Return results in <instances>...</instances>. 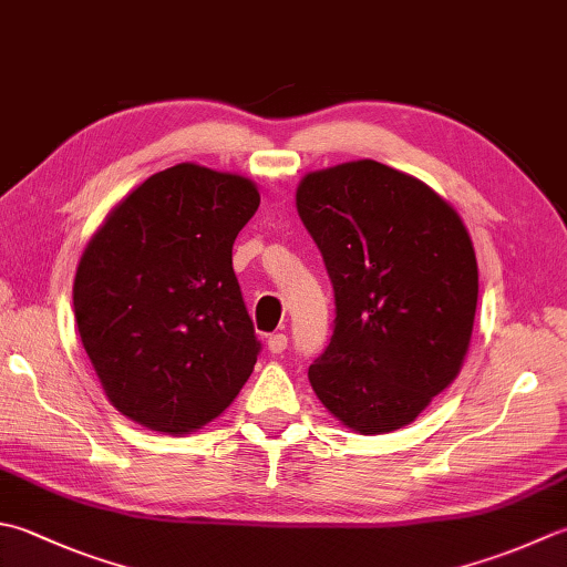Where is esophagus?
<instances>
[{"instance_id": "1", "label": "esophagus", "mask_w": 567, "mask_h": 567, "mask_svg": "<svg viewBox=\"0 0 567 567\" xmlns=\"http://www.w3.org/2000/svg\"><path fill=\"white\" fill-rule=\"evenodd\" d=\"M268 349H270V353H282L287 349V337L285 334H272L268 339Z\"/></svg>"}]
</instances>
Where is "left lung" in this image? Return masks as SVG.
<instances>
[{
  "label": "left lung",
  "mask_w": 567,
  "mask_h": 567,
  "mask_svg": "<svg viewBox=\"0 0 567 567\" xmlns=\"http://www.w3.org/2000/svg\"><path fill=\"white\" fill-rule=\"evenodd\" d=\"M297 210L337 305L309 383L361 435L410 425L467 357L480 297L467 228L427 184L373 159L307 174Z\"/></svg>",
  "instance_id": "8db88e82"
}]
</instances>
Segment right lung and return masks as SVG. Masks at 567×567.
Wrapping results in <instances>:
<instances>
[{
    "instance_id": "add662e5",
    "label": "right lung",
    "mask_w": 567,
    "mask_h": 567,
    "mask_svg": "<svg viewBox=\"0 0 567 567\" xmlns=\"http://www.w3.org/2000/svg\"><path fill=\"white\" fill-rule=\"evenodd\" d=\"M258 206L246 176L184 162L122 198L85 246L75 321L122 415L188 435L250 379L260 341L233 272V243Z\"/></svg>"
}]
</instances>
